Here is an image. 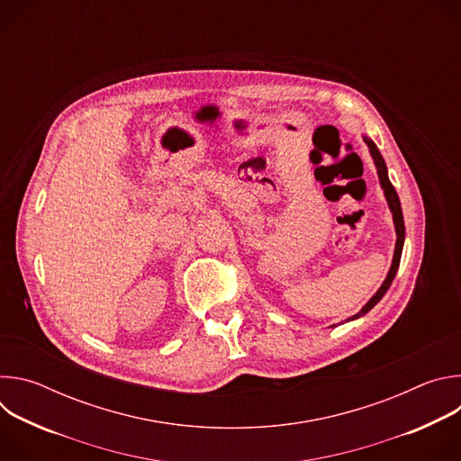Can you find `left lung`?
Segmentation results:
<instances>
[{"instance_id":"8db88e82","label":"left lung","mask_w":461,"mask_h":461,"mask_svg":"<svg viewBox=\"0 0 461 461\" xmlns=\"http://www.w3.org/2000/svg\"><path fill=\"white\" fill-rule=\"evenodd\" d=\"M363 140L366 142V146H368V149H370V155H372V158H374V164H375V169H377V176H379V184H381V187H383V191H384V199H386L388 208H390V212H392V219H393V226H396V237H398V239H396V249H393L392 267H390V270H388L386 279L383 281V285L379 286V290L370 297V301H368L356 315H352V317L347 319V321H354V319H359V317H363L365 313H368V312L381 301V297L386 294V290L390 288V285H392L393 277H396V272H398V268H400L403 242H405V222H403V212H402V204H400V196H398L396 189H393L392 182L388 180L386 164H384V160H383V157H381L377 146H375L370 139H366V137H363Z\"/></svg>"}]
</instances>
